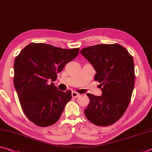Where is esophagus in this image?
I'll return each mask as SVG.
<instances>
[{"instance_id":"esophagus-1","label":"esophagus","mask_w":152,"mask_h":152,"mask_svg":"<svg viewBox=\"0 0 152 152\" xmlns=\"http://www.w3.org/2000/svg\"><path fill=\"white\" fill-rule=\"evenodd\" d=\"M71 95H72L73 98H77V97H78L79 96V94L78 93L75 92V91H73V92L71 93Z\"/></svg>"}]
</instances>
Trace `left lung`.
<instances>
[{
  "instance_id": "obj_1",
  "label": "left lung",
  "mask_w": 152,
  "mask_h": 152,
  "mask_svg": "<svg viewBox=\"0 0 152 152\" xmlns=\"http://www.w3.org/2000/svg\"><path fill=\"white\" fill-rule=\"evenodd\" d=\"M81 53L96 71L95 81L102 94L87 93L90 102L84 110L87 118L96 126H107L121 118L128 108L134 87V59L118 44H99L83 48Z\"/></svg>"
}]
</instances>
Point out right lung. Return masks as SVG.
Instances as JSON below:
<instances>
[{
    "label": "right lung",
    "instance_id": "1",
    "mask_svg": "<svg viewBox=\"0 0 152 152\" xmlns=\"http://www.w3.org/2000/svg\"><path fill=\"white\" fill-rule=\"evenodd\" d=\"M79 48L66 50L43 44L31 43L14 60V85L26 116L41 127L58 121L71 91L63 92L53 83L57 74L67 63L75 59Z\"/></svg>",
    "mask_w": 152,
    "mask_h": 152
}]
</instances>
